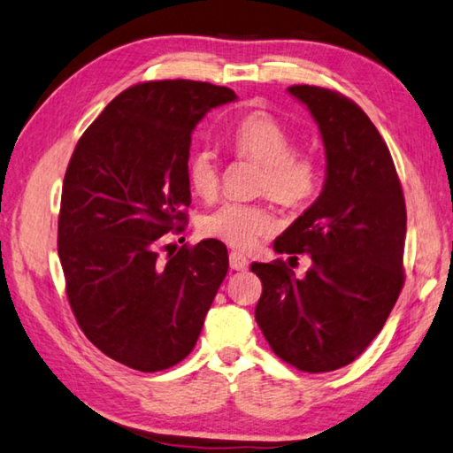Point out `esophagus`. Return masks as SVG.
<instances>
[{
    "mask_svg": "<svg viewBox=\"0 0 453 453\" xmlns=\"http://www.w3.org/2000/svg\"><path fill=\"white\" fill-rule=\"evenodd\" d=\"M229 266H231V270L243 272L249 266V260H247L245 255H241V252H231V255H229Z\"/></svg>",
    "mask_w": 453,
    "mask_h": 453,
    "instance_id": "esophagus-1",
    "label": "esophagus"
}]
</instances>
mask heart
Returning <instances> with one entry per match:
<instances>
[{
  "instance_id": "obj_1",
  "label": "heart",
  "mask_w": 453,
  "mask_h": 453,
  "mask_svg": "<svg viewBox=\"0 0 453 453\" xmlns=\"http://www.w3.org/2000/svg\"><path fill=\"white\" fill-rule=\"evenodd\" d=\"M229 146L237 156L260 164V191L286 206L307 203L319 187V164L307 152L296 150L291 131L266 111H250L229 133ZM193 191L212 198L219 187V164L212 150H196L187 165ZM276 219L265 204L224 203L201 219V234L222 243L250 250L268 235Z\"/></svg>"
}]
</instances>
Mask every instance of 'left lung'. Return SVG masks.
Returning <instances> with one entry per match:
<instances>
[{
	"instance_id": "obj_1",
	"label": "left lung",
	"mask_w": 453,
	"mask_h": 453,
	"mask_svg": "<svg viewBox=\"0 0 453 453\" xmlns=\"http://www.w3.org/2000/svg\"><path fill=\"white\" fill-rule=\"evenodd\" d=\"M288 92L319 125L326 179L317 201L274 241L280 255L311 257L304 278L283 260L250 265L262 281L255 319L281 361L330 372L371 345L403 288L405 198L390 150L355 102L309 84Z\"/></svg>"
}]
</instances>
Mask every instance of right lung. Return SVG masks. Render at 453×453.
Listing matches in <instances>:
<instances>
[{"mask_svg": "<svg viewBox=\"0 0 453 453\" xmlns=\"http://www.w3.org/2000/svg\"><path fill=\"white\" fill-rule=\"evenodd\" d=\"M235 92L198 81H149L115 96L82 133L61 191L58 252L71 311L110 359L141 372L193 351L227 274L222 241L167 250L191 204V134ZM170 245H165V249Z\"/></svg>", "mask_w": 453, "mask_h": 453, "instance_id": "add662e5", "label": "right lung"}]
</instances>
